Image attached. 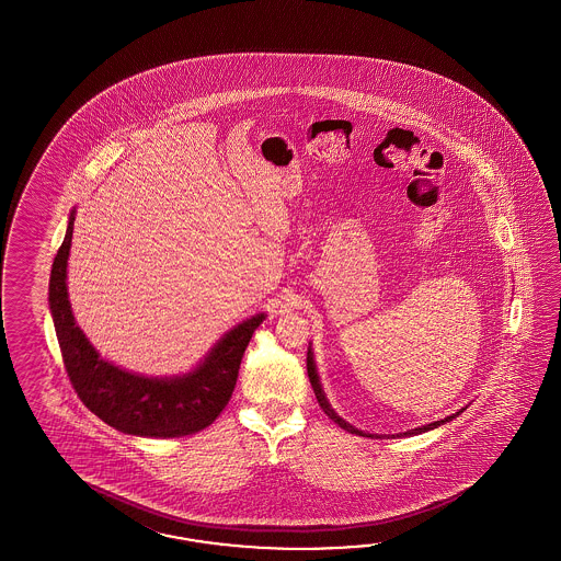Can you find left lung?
I'll return each instance as SVG.
<instances>
[{
  "instance_id": "obj_1",
  "label": "left lung",
  "mask_w": 561,
  "mask_h": 561,
  "mask_svg": "<svg viewBox=\"0 0 561 561\" xmlns=\"http://www.w3.org/2000/svg\"><path fill=\"white\" fill-rule=\"evenodd\" d=\"M307 373H309L310 385H312V391L317 394V401H319V405L322 407V411L329 415V417L333 419L334 423L339 425V427H343V430L348 431V433H355V435H363V437H379V435H367V433H363V431L355 430L353 425H348L346 421L339 417L336 413H334L331 405H329V401L324 399V393H322L321 382H319V375H317V369H314V360H312V353H307ZM461 413V411H459ZM459 413H455L451 417L442 419V421H435V423H430V425H425V427H417V430L405 431V433H399L397 437H405V435H419V433H425V431L435 430V427H439L443 423H447V421H454ZM381 439V437H379Z\"/></svg>"
}]
</instances>
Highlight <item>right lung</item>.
<instances>
[{
	"label": "right lung",
	"instance_id": "add662e5",
	"mask_svg": "<svg viewBox=\"0 0 561 561\" xmlns=\"http://www.w3.org/2000/svg\"><path fill=\"white\" fill-rule=\"evenodd\" d=\"M72 232L73 213L51 264L49 310L73 391L94 415L128 435L184 437L206 430L228 405L239 379L240 360L264 314L240 322L198 369L184 377L148 379L118 369L98 357L73 321L66 288Z\"/></svg>",
	"mask_w": 561,
	"mask_h": 561
}]
</instances>
